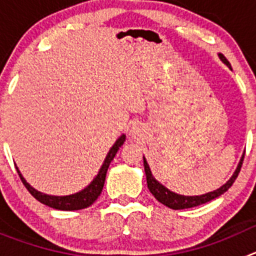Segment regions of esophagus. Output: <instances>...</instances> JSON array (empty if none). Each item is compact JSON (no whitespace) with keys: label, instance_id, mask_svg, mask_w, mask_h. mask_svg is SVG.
<instances>
[{"label":"esophagus","instance_id":"esophagus-1","mask_svg":"<svg viewBox=\"0 0 256 256\" xmlns=\"http://www.w3.org/2000/svg\"><path fill=\"white\" fill-rule=\"evenodd\" d=\"M132 133H133V132H132Z\"/></svg>","mask_w":256,"mask_h":256}]
</instances>
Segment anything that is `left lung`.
<instances>
[{
	"label": "left lung",
	"mask_w": 256,
	"mask_h": 256,
	"mask_svg": "<svg viewBox=\"0 0 256 256\" xmlns=\"http://www.w3.org/2000/svg\"><path fill=\"white\" fill-rule=\"evenodd\" d=\"M219 58L223 64L227 65L228 68H230V61L224 58V56L222 55V54H218ZM244 156H245V152L244 155L241 156V159H240L238 165H237L236 170L234 172V174L230 176V180L220 186L219 188L214 190L212 192H208V194H204V195H196V196H184V195H180V194H176V192L170 191L169 188L162 184L158 180H155V177L151 173V169L148 164V160L144 156V174H146V180H148V187L150 190V192L154 195V198L156 200L162 202V205L165 206L170 208V209L174 210H180V209H188V208H194V206H198L201 204H205L208 201L214 200L216 198H219L220 195H223L228 188H230L232 184H234V180L237 178L240 173V169H241V165H242L244 162Z\"/></svg>",
	"instance_id": "8db88e82"
}]
</instances>
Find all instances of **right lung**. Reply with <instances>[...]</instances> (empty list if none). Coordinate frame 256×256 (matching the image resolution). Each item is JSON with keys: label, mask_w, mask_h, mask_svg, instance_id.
Segmentation results:
<instances>
[{"label": "right lung", "mask_w": 256, "mask_h": 256, "mask_svg": "<svg viewBox=\"0 0 256 256\" xmlns=\"http://www.w3.org/2000/svg\"><path fill=\"white\" fill-rule=\"evenodd\" d=\"M126 141V134H122L119 138L115 141V144H112V148L108 150V155H106L105 160H104L102 165H101L100 170L97 173L96 177L91 180V183L88 184L87 187H84L83 190H80L79 192L76 194H72V195L66 196H54V195H47V194H42L38 190L33 188V187L29 184L26 180V178L22 177V174L20 173L19 168L16 165V170L19 174L20 180H22V184L26 187L29 192L32 194L33 198H37L40 202L47 205L50 208H54V209L58 210H65V212H72V210H80L86 209V208L91 206L94 201L97 200V198L100 196V194L102 192L104 183H105L106 178V172L108 169V165L112 162V160L114 159V156L116 155L118 150L120 148L122 144Z\"/></svg>", "instance_id": "add662e5"}]
</instances>
